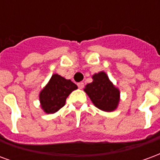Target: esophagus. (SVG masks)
Instances as JSON below:
<instances>
[{
  "label": "esophagus",
  "instance_id": "34e87169",
  "mask_svg": "<svg viewBox=\"0 0 160 160\" xmlns=\"http://www.w3.org/2000/svg\"><path fill=\"white\" fill-rule=\"evenodd\" d=\"M77 85H78V87H79L80 89H82V88H83V87H84V83H83V82H79V83L77 84Z\"/></svg>",
  "mask_w": 160,
  "mask_h": 160
}]
</instances>
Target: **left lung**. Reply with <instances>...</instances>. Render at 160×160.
Segmentation results:
<instances>
[{
  "label": "left lung",
  "mask_w": 160,
  "mask_h": 160,
  "mask_svg": "<svg viewBox=\"0 0 160 160\" xmlns=\"http://www.w3.org/2000/svg\"><path fill=\"white\" fill-rule=\"evenodd\" d=\"M92 80V82L87 84L84 89L92 102L99 110L107 112L115 111L120 101L119 89L103 71L93 74Z\"/></svg>",
  "instance_id": "8db88e82"
}]
</instances>
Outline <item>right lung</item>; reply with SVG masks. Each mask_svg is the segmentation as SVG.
Segmentation results:
<instances>
[{"instance_id": "1", "label": "right lung", "mask_w": 160, "mask_h": 160, "mask_svg": "<svg viewBox=\"0 0 160 160\" xmlns=\"http://www.w3.org/2000/svg\"><path fill=\"white\" fill-rule=\"evenodd\" d=\"M78 87L70 80L59 74H53L39 93L41 107L45 113L53 114L65 105L67 98Z\"/></svg>"}]
</instances>
